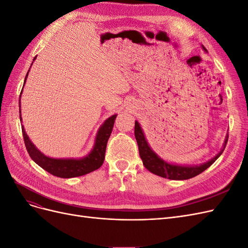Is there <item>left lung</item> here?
I'll list each match as a JSON object with an SVG mask.
<instances>
[{
    "mask_svg": "<svg viewBox=\"0 0 248 248\" xmlns=\"http://www.w3.org/2000/svg\"><path fill=\"white\" fill-rule=\"evenodd\" d=\"M202 48L206 50L205 47ZM134 136H136L140 156L145 168L149 171L153 172L154 175L162 178H168L170 180H187L200 175L201 172L207 170L210 166H212L215 160L222 154L224 148L227 146V141L229 138V134H227L221 150L213 157V158L204 163L199 164V166H182V164H176L164 160L158 154L155 153L152 148L150 147L149 142L145 137L144 130H142L138 121L134 123Z\"/></svg>",
    "mask_w": 248,
    "mask_h": 248,
    "instance_id": "obj_1",
    "label": "left lung"
}]
</instances>
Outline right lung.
<instances>
[{
  "instance_id": "add662e5",
  "label": "right lung",
  "mask_w": 248,
  "mask_h": 248,
  "mask_svg": "<svg viewBox=\"0 0 248 248\" xmlns=\"http://www.w3.org/2000/svg\"><path fill=\"white\" fill-rule=\"evenodd\" d=\"M35 59L36 57L34 58V60ZM30 68H31V67H30ZM29 71L26 76L24 86L26 84ZM22 90H24V87H22ZM22 90L20 92V97L22 94ZM19 118L21 122V115H19ZM116 118L117 115L115 114L108 118L106 121L103 122V124L99 127L98 131L96 133L94 146L92 150L86 156L80 157V158H51V157L44 155L41 151H39V149H37V147L33 144L32 140L29 139L24 125L21 126V130L22 136H24L27 151L30 157L32 158V160H34L40 168L48 171L49 174L56 177L68 179L84 176L97 169H99L102 166V163L104 161V155H106L108 140L112 131V127H114Z\"/></svg>"
}]
</instances>
